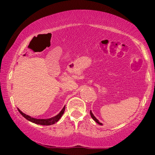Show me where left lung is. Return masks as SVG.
<instances>
[{
	"mask_svg": "<svg viewBox=\"0 0 155 155\" xmlns=\"http://www.w3.org/2000/svg\"><path fill=\"white\" fill-rule=\"evenodd\" d=\"M90 115H91L92 118V119H93V120H95V122H97V124H101V125H102V123H101V122H99V121H98V120H97V119H96V117H95V116H94V115H93V114H92V111H90Z\"/></svg>",
	"mask_w": 155,
	"mask_h": 155,
	"instance_id": "8db88e82",
	"label": "left lung"
}]
</instances>
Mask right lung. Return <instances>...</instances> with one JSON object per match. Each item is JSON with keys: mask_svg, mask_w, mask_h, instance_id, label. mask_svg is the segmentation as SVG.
<instances>
[{"mask_svg": "<svg viewBox=\"0 0 155 155\" xmlns=\"http://www.w3.org/2000/svg\"><path fill=\"white\" fill-rule=\"evenodd\" d=\"M65 106H64L63 109L61 110V111H60L58 115H56L55 117H51V118H49V119H35V118H33V117L28 116V115L25 114H24L23 112L21 111L19 108H18V111L19 113H20L21 114H22V116L26 119V120L30 121V122H33V123L37 124H41V125H51V124H54V123H56V122H58L60 118H61V117L63 116V114H64V111H65Z\"/></svg>", "mask_w": 155, "mask_h": 155, "instance_id": "obj_1", "label": "right lung"}]
</instances>
